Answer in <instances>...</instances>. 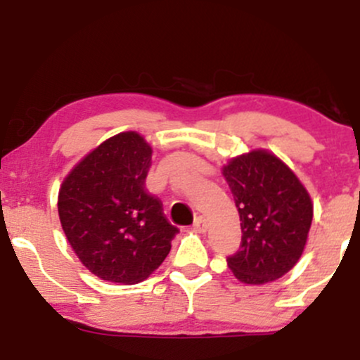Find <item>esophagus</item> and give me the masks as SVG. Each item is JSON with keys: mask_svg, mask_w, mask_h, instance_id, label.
<instances>
[{"mask_svg": "<svg viewBox=\"0 0 360 360\" xmlns=\"http://www.w3.org/2000/svg\"><path fill=\"white\" fill-rule=\"evenodd\" d=\"M193 229L196 230V232L205 233L206 230H208V220H206L205 217H198L196 220H194V223H193Z\"/></svg>", "mask_w": 360, "mask_h": 360, "instance_id": "34e87169", "label": "esophagus"}]
</instances>
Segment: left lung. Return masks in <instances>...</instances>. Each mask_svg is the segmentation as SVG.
Instances as JSON below:
<instances>
[{
  "label": "left lung",
  "mask_w": 360,
  "mask_h": 360,
  "mask_svg": "<svg viewBox=\"0 0 360 360\" xmlns=\"http://www.w3.org/2000/svg\"><path fill=\"white\" fill-rule=\"evenodd\" d=\"M221 174L240 214V249L226 259L243 284H266L296 266L308 240L313 203L278 155L254 148L232 157Z\"/></svg>",
  "instance_id": "obj_1"
}]
</instances>
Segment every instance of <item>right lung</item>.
Segmentation results:
<instances>
[{"instance_id":"right-lung-1","label":"right lung","mask_w":360,"mask_h":360,"mask_svg":"<svg viewBox=\"0 0 360 360\" xmlns=\"http://www.w3.org/2000/svg\"><path fill=\"white\" fill-rule=\"evenodd\" d=\"M152 147L122 131L84 155L62 181L57 210L82 266L103 281L137 284L171 250L176 226L146 191Z\"/></svg>"}]
</instances>
